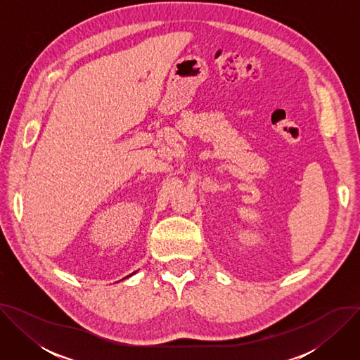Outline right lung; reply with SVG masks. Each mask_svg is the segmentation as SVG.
<instances>
[{"label": "right lung", "instance_id": "add662e5", "mask_svg": "<svg viewBox=\"0 0 360 360\" xmlns=\"http://www.w3.org/2000/svg\"><path fill=\"white\" fill-rule=\"evenodd\" d=\"M134 274H135V272H134ZM134 274H131V275H129V276H132V275H134ZM129 276H127V278H129Z\"/></svg>", "mask_w": 360, "mask_h": 360}]
</instances>
